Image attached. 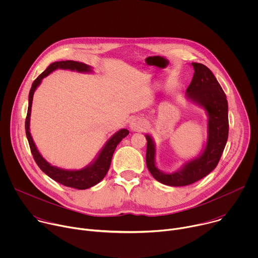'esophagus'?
Instances as JSON below:
<instances>
[{
    "label": "esophagus",
    "mask_w": 258,
    "mask_h": 258,
    "mask_svg": "<svg viewBox=\"0 0 258 258\" xmlns=\"http://www.w3.org/2000/svg\"><path fill=\"white\" fill-rule=\"evenodd\" d=\"M146 127V121L142 118H135L132 120L131 122V128L133 131L139 132V131H143Z\"/></svg>",
    "instance_id": "obj_1"
}]
</instances>
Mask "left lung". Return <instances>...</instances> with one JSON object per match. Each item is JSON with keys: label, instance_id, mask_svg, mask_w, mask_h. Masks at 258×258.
Returning <instances> with one entry per match:
<instances>
[{"label": "left lung", "instance_id": "1", "mask_svg": "<svg viewBox=\"0 0 258 258\" xmlns=\"http://www.w3.org/2000/svg\"><path fill=\"white\" fill-rule=\"evenodd\" d=\"M194 76L187 89V97L202 106L208 114V138L200 157L186 163L173 173H164L155 165V146L147 135L146 163L155 179L167 186H188L203 178L217 165L229 136L228 101L225 92L211 70L201 63H192Z\"/></svg>", "mask_w": 258, "mask_h": 258}]
</instances>
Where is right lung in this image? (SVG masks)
<instances>
[{
    "mask_svg": "<svg viewBox=\"0 0 258 258\" xmlns=\"http://www.w3.org/2000/svg\"><path fill=\"white\" fill-rule=\"evenodd\" d=\"M57 68L61 69H70V70H77L80 72H89L91 71V67L85 63L72 61V60H66V61H59L52 63L43 73L35 79V81L32 83L31 89L29 91L28 96V109H27V115L25 118V133L28 140V144L30 147V151L33 156V159L38 166L51 178L56 180L57 182L61 183L63 186L75 188L78 190H85L88 188H91L99 181H101L106 173L108 172V169L111 164V159L113 156V153L116 149V146L119 144V142L125 138L130 132L125 128L118 131L115 135H113L106 145L102 149L101 153L97 157V159L94 161L93 164L81 169V170H65L58 167H55L48 163L42 155L39 153L38 149L33 143V140L29 133V119H30V111H31V104H32V97L35 89L41 84L42 80L49 76L52 71H54Z\"/></svg>",
    "mask_w": 258,
    "mask_h": 258,
    "instance_id": "obj_1",
    "label": "right lung"
}]
</instances>
